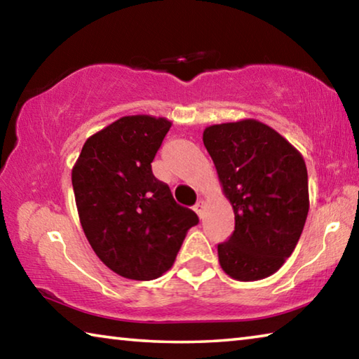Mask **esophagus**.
Masks as SVG:
<instances>
[{
	"label": "esophagus",
	"mask_w": 359,
	"mask_h": 359,
	"mask_svg": "<svg viewBox=\"0 0 359 359\" xmlns=\"http://www.w3.org/2000/svg\"><path fill=\"white\" fill-rule=\"evenodd\" d=\"M193 210L196 212L199 218H203V214H204V203H203V201H198L196 204L193 205Z\"/></svg>",
	"instance_id": "esophagus-1"
}]
</instances>
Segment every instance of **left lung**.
Returning <instances> with one entry per match:
<instances>
[{
	"instance_id": "8db88e82",
	"label": "left lung",
	"mask_w": 359,
	"mask_h": 359,
	"mask_svg": "<svg viewBox=\"0 0 359 359\" xmlns=\"http://www.w3.org/2000/svg\"><path fill=\"white\" fill-rule=\"evenodd\" d=\"M203 142L234 210L233 234L218 244L222 269L241 282L272 276L293 253L307 218L302 155L253 118L208 126Z\"/></svg>"
}]
</instances>
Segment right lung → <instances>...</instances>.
Returning <instances> with one entry per match:
<instances>
[{"mask_svg":"<svg viewBox=\"0 0 359 359\" xmlns=\"http://www.w3.org/2000/svg\"><path fill=\"white\" fill-rule=\"evenodd\" d=\"M151 115H126L85 141L72 168L81 224L102 263L125 278L154 280L171 269L199 220L151 172L171 128Z\"/></svg>","mask_w":359,"mask_h":359,"instance_id":"1","label":"right lung"}]
</instances>
